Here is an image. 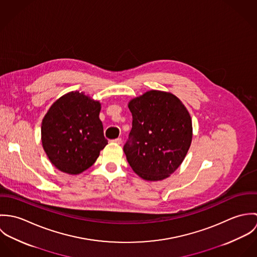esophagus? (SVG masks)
<instances>
[{"instance_id": "obj_1", "label": "esophagus", "mask_w": 257, "mask_h": 257, "mask_svg": "<svg viewBox=\"0 0 257 257\" xmlns=\"http://www.w3.org/2000/svg\"><path fill=\"white\" fill-rule=\"evenodd\" d=\"M111 143L116 144V145H120V144H121V139H120V138H117V139H115V140H112Z\"/></svg>"}]
</instances>
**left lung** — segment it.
<instances>
[{
  "mask_svg": "<svg viewBox=\"0 0 257 257\" xmlns=\"http://www.w3.org/2000/svg\"><path fill=\"white\" fill-rule=\"evenodd\" d=\"M133 128L123 151L132 169L144 180L168 178L181 165L193 137L192 119L173 94L150 90L132 99Z\"/></svg>",
  "mask_w": 257,
  "mask_h": 257,
  "instance_id": "1",
  "label": "left lung"
}]
</instances>
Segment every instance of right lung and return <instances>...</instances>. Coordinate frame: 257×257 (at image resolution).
Masks as SVG:
<instances>
[{"label":"right lung","mask_w":257,"mask_h":257,"mask_svg":"<svg viewBox=\"0 0 257 257\" xmlns=\"http://www.w3.org/2000/svg\"><path fill=\"white\" fill-rule=\"evenodd\" d=\"M101 103L72 91L57 99L41 121L42 147L59 171L77 175L91 167L108 145L99 117Z\"/></svg>","instance_id":"add662e5"}]
</instances>
